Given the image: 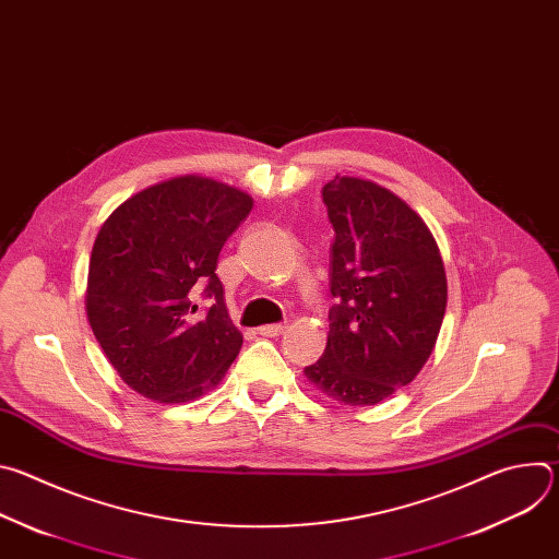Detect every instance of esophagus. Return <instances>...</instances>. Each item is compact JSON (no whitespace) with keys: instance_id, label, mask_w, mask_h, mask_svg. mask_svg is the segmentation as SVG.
Segmentation results:
<instances>
[{"instance_id":"obj_1","label":"esophagus","mask_w":559,"mask_h":559,"mask_svg":"<svg viewBox=\"0 0 559 559\" xmlns=\"http://www.w3.org/2000/svg\"><path fill=\"white\" fill-rule=\"evenodd\" d=\"M285 330H287V325H263V328H259V334H261V336L276 338V336H281Z\"/></svg>"}]
</instances>
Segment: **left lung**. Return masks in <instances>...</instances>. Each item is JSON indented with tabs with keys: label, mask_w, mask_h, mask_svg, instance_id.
<instances>
[{
	"label": "left lung",
	"mask_w": 559,
	"mask_h": 559,
	"mask_svg": "<svg viewBox=\"0 0 559 559\" xmlns=\"http://www.w3.org/2000/svg\"><path fill=\"white\" fill-rule=\"evenodd\" d=\"M330 334L307 380L349 407L378 405L429 360L447 309V274L425 221L386 188L334 177Z\"/></svg>",
	"instance_id": "left-lung-1"
}]
</instances>
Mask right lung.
<instances>
[{
  "mask_svg": "<svg viewBox=\"0 0 559 559\" xmlns=\"http://www.w3.org/2000/svg\"><path fill=\"white\" fill-rule=\"evenodd\" d=\"M252 205L241 190L186 175L132 194L102 225L88 321L121 380L150 401H194L241 352L216 261ZM199 290L213 302L205 312L193 302Z\"/></svg>",
  "mask_w": 559,
  "mask_h": 559,
  "instance_id": "obj_1",
  "label": "right lung"
}]
</instances>
